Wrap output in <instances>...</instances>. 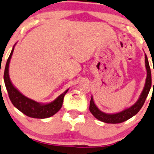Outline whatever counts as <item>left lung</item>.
Listing matches in <instances>:
<instances>
[{"mask_svg": "<svg viewBox=\"0 0 154 154\" xmlns=\"http://www.w3.org/2000/svg\"><path fill=\"white\" fill-rule=\"evenodd\" d=\"M145 63H146V68L147 71V77L146 79V83L144 88L143 91L141 93L140 96H139L138 101L131 106V107L127 108V109H124L121 112H119L117 113H106L102 112L98 107L95 106V103L93 101V98L91 96V101H90V106H89V110L92 113V115L96 119L99 121L105 122L107 124H118L122 123L124 121H127L133 116H135L138 112L143 107V104L145 103L147 95L149 94V90H150L151 85H152V79H151V71L150 67H149V62L147 59L146 55H145ZM154 72V69H153ZM153 88H154V82H153Z\"/></svg>", "mask_w": 154, "mask_h": 154, "instance_id": "8db88e82", "label": "left lung"}]
</instances>
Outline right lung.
<instances>
[{"instance_id":"right-lung-1","label":"right lung","mask_w":154,"mask_h":154,"mask_svg":"<svg viewBox=\"0 0 154 154\" xmlns=\"http://www.w3.org/2000/svg\"><path fill=\"white\" fill-rule=\"evenodd\" d=\"M14 47L7 60L6 66H5V73H4V81H5V87H6L8 93L9 99L14 105V106L16 107L19 111H21L22 113L28 116V117L39 119L48 118V117H51L61 109L64 96L69 89H67L66 91H65L63 94L57 97L54 101L47 103V104L37 103L34 100H32V99L27 98L25 95H23L22 93L19 92L17 89L14 87V85H12L11 80L9 78V63H10L12 53H13Z\"/></svg>"}]
</instances>
